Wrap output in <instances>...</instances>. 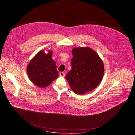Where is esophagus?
Masks as SVG:
<instances>
[{
	"label": "esophagus",
	"instance_id": "34e87169",
	"mask_svg": "<svg viewBox=\"0 0 135 135\" xmlns=\"http://www.w3.org/2000/svg\"><path fill=\"white\" fill-rule=\"evenodd\" d=\"M59 75H60V76H61V77H64V76H65V73H63V72H60V73H59Z\"/></svg>",
	"mask_w": 135,
	"mask_h": 135
}]
</instances>
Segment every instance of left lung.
<instances>
[{
    "instance_id": "1",
    "label": "left lung",
    "mask_w": 135,
    "mask_h": 135,
    "mask_svg": "<svg viewBox=\"0 0 135 135\" xmlns=\"http://www.w3.org/2000/svg\"><path fill=\"white\" fill-rule=\"evenodd\" d=\"M72 55V69L65 76L70 86L78 95L92 91L103 76L102 61L96 52L89 47L74 48Z\"/></svg>"
}]
</instances>
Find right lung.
Returning <instances> with one entry per match:
<instances>
[{"instance_id": "add662e5", "label": "right lung", "mask_w": 135, "mask_h": 135, "mask_svg": "<svg viewBox=\"0 0 135 135\" xmlns=\"http://www.w3.org/2000/svg\"><path fill=\"white\" fill-rule=\"evenodd\" d=\"M27 73L33 83L40 88L49 86L59 76L56 63L52 59V51L47 54L38 52L28 63Z\"/></svg>"}]
</instances>
